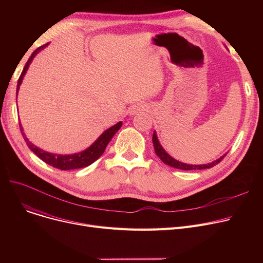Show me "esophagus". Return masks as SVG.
Segmentation results:
<instances>
[{
    "label": "esophagus",
    "mask_w": 263,
    "mask_h": 263,
    "mask_svg": "<svg viewBox=\"0 0 263 263\" xmlns=\"http://www.w3.org/2000/svg\"><path fill=\"white\" fill-rule=\"evenodd\" d=\"M148 109V106L146 104H135L134 106L131 107L130 109V114L131 115H135V114H139V113H142V112H145V110Z\"/></svg>",
    "instance_id": "1"
}]
</instances>
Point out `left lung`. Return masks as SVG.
I'll return each instance as SVG.
<instances>
[{
  "label": "left lung",
  "mask_w": 263,
  "mask_h": 263,
  "mask_svg": "<svg viewBox=\"0 0 263 263\" xmlns=\"http://www.w3.org/2000/svg\"><path fill=\"white\" fill-rule=\"evenodd\" d=\"M153 143H154V147H155V151L157 156L162 160V162H164L166 165H170V166L174 167V168H178V170H182V171H193V170H204V168H211L213 167L214 165H216L217 163H219L220 161H222L225 157H226V154L220 157L219 159H217L216 161L212 162V163H208V164H202V165H190V164H185V163H182L180 161H177L175 160L174 158H172L166 151H165L163 149V147L161 146V144L159 143V140L157 137V134L156 132H154V135H153Z\"/></svg>",
  "instance_id": "obj_1"
}]
</instances>
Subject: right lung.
Masks as SVG:
<instances>
[{
    "label": "right lung",
    "mask_w": 263,
    "mask_h": 263,
    "mask_svg": "<svg viewBox=\"0 0 263 263\" xmlns=\"http://www.w3.org/2000/svg\"><path fill=\"white\" fill-rule=\"evenodd\" d=\"M48 45V44H47ZM47 45H44L39 47L38 49H36L32 55L30 57L29 61H27V63L25 64L23 70L21 72V76L18 80V85H17V95H18V90H19V87L21 85L22 83V80H23V77L24 74L26 73L27 71V68H29L30 64L32 63L33 59L36 57V54L40 51L43 50L44 48L47 47ZM19 126H20V131L22 133V136L24 141L26 142V145L27 147H29L33 153L39 158L43 160L44 162H46L47 164L51 165V166L55 167V168H59L61 171H69V170H77V168H83V167H86L88 166V165L92 164L96 160H98L102 154L104 153V150L107 146V144L109 143V141L112 140V137L115 135V133L121 128L122 126V122L119 121L118 123H116L115 126L110 127L109 129L105 130L98 139H97V141L90 146L88 147L86 150L82 151V153H78V154H74V155H67V156H63V155H53V154H50V153H47V151L40 149L38 147H36L35 145H33L29 140H27V137L25 136L24 132H23V129L21 127V123L19 122Z\"/></svg>",
    "instance_id": "1"
}]
</instances>
